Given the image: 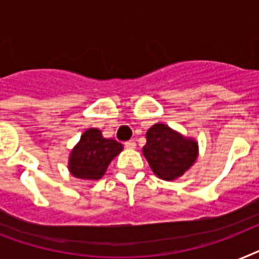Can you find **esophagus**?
I'll return each mask as SVG.
<instances>
[{"mask_svg":"<svg viewBox=\"0 0 259 259\" xmlns=\"http://www.w3.org/2000/svg\"><path fill=\"white\" fill-rule=\"evenodd\" d=\"M125 148L128 149L136 148V143H135V140H128V142H125Z\"/></svg>","mask_w":259,"mask_h":259,"instance_id":"esophagus-1","label":"esophagus"}]
</instances>
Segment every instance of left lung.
<instances>
[{"label":"left lung","mask_w":259,"mask_h":259,"mask_svg":"<svg viewBox=\"0 0 259 259\" xmlns=\"http://www.w3.org/2000/svg\"><path fill=\"white\" fill-rule=\"evenodd\" d=\"M145 136L147 144L143 147V155L153 173L163 180L172 181L183 176L197 159V142L184 138L166 124L152 125Z\"/></svg>","instance_id":"left-lung-1"}]
</instances>
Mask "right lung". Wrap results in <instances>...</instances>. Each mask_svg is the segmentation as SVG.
<instances>
[{
	"instance_id": "obj_1",
	"label": "right lung",
	"mask_w": 259,
	"mask_h": 259,
	"mask_svg": "<svg viewBox=\"0 0 259 259\" xmlns=\"http://www.w3.org/2000/svg\"><path fill=\"white\" fill-rule=\"evenodd\" d=\"M123 151V145L114 139H106L98 128H89L80 136L70 153L68 170L82 180H99L108 164Z\"/></svg>"
}]
</instances>
